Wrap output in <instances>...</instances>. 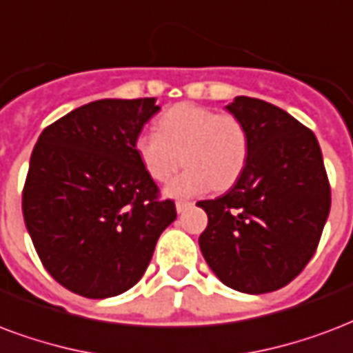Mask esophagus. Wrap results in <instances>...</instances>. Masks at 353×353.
<instances>
[{
	"label": "esophagus",
	"mask_w": 353,
	"mask_h": 353,
	"mask_svg": "<svg viewBox=\"0 0 353 353\" xmlns=\"http://www.w3.org/2000/svg\"><path fill=\"white\" fill-rule=\"evenodd\" d=\"M190 206H192V203H188V201H176V212H179V214L188 210Z\"/></svg>",
	"instance_id": "obj_1"
}]
</instances>
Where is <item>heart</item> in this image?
<instances>
[{
  "mask_svg": "<svg viewBox=\"0 0 353 353\" xmlns=\"http://www.w3.org/2000/svg\"><path fill=\"white\" fill-rule=\"evenodd\" d=\"M134 148L148 176L160 184L173 179L184 161L188 169L167 195L190 197L212 188L227 190L240 179L249 160V132L236 115L184 102L158 117L156 132L137 134Z\"/></svg>",
  "mask_w": 353,
  "mask_h": 353,
  "instance_id": "1",
  "label": "heart"
}]
</instances>
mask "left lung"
<instances>
[{"mask_svg":"<svg viewBox=\"0 0 353 353\" xmlns=\"http://www.w3.org/2000/svg\"><path fill=\"white\" fill-rule=\"evenodd\" d=\"M227 110L248 128L249 160L229 192L197 203L208 216L199 245L227 287L274 292L303 272L330 216L322 150L311 130L277 105L236 97Z\"/></svg>","mask_w":353,"mask_h":353,"instance_id":"obj_1","label":"left lung"}]
</instances>
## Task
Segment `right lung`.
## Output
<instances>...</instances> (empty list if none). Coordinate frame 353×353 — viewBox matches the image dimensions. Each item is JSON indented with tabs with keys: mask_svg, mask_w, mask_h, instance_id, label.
Masks as SVG:
<instances>
[{
	"mask_svg": "<svg viewBox=\"0 0 353 353\" xmlns=\"http://www.w3.org/2000/svg\"><path fill=\"white\" fill-rule=\"evenodd\" d=\"M158 110L154 98L97 100L46 126L33 148L23 221L42 266L70 292L130 290L176 219L134 148Z\"/></svg>",
	"mask_w": 353,
	"mask_h": 353,
	"instance_id": "right-lung-1",
	"label": "right lung"
}]
</instances>
